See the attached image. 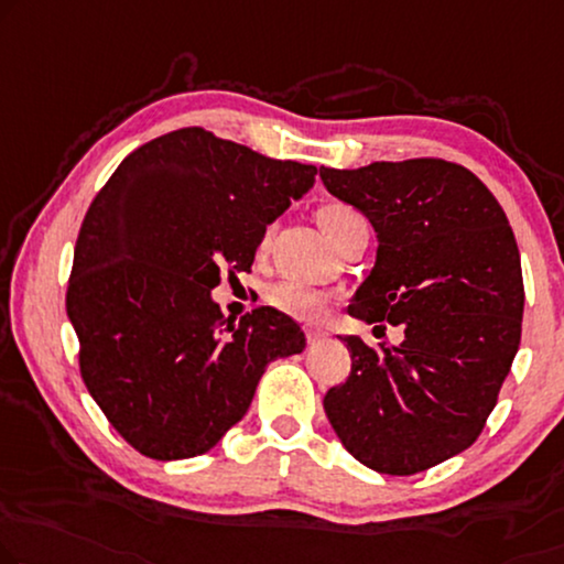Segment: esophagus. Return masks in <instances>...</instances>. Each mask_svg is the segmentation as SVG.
Returning a JSON list of instances; mask_svg holds the SVG:
<instances>
[{
	"label": "esophagus",
	"mask_w": 564,
	"mask_h": 564,
	"mask_svg": "<svg viewBox=\"0 0 564 564\" xmlns=\"http://www.w3.org/2000/svg\"><path fill=\"white\" fill-rule=\"evenodd\" d=\"M324 336H326V332H324V329H306V341H308V344L322 341Z\"/></svg>",
	"instance_id": "obj_1"
}]
</instances>
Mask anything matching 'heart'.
<instances>
[{
  "label": "heart",
  "instance_id": "heart-1",
  "mask_svg": "<svg viewBox=\"0 0 564 564\" xmlns=\"http://www.w3.org/2000/svg\"><path fill=\"white\" fill-rule=\"evenodd\" d=\"M318 223H322L324 232L329 235L334 242H339L344 235L355 228V225L365 223V217L359 215L357 209H351L347 205H336L334 202V205H324L318 209ZM271 232H273V225H268L258 240V250L268 248V242H271ZM265 299L275 311H281V314L304 324L322 322L326 308L332 304V296L326 291L314 289V285L296 283V281H281L271 285V291H268Z\"/></svg>",
  "mask_w": 564,
  "mask_h": 564
}]
</instances>
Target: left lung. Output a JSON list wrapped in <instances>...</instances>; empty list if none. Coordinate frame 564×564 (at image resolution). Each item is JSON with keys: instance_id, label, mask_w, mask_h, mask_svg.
I'll list each match as a JSON object with an SVG mask.
<instances>
[{"instance_id": "8db88e82", "label": "left lung", "mask_w": 564, "mask_h": 564, "mask_svg": "<svg viewBox=\"0 0 564 564\" xmlns=\"http://www.w3.org/2000/svg\"><path fill=\"white\" fill-rule=\"evenodd\" d=\"M322 182L380 240L349 314L405 332L377 349L341 336L351 372L326 392V417L359 464L413 476L466 451L497 405L522 339L514 232L489 187L445 159L322 166Z\"/></svg>"}]
</instances>
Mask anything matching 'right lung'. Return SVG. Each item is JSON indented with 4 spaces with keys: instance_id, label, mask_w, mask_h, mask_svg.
Here are the masks:
<instances>
[{
    "instance_id": "obj_1",
    "label": "right lung",
    "mask_w": 564,
    "mask_h": 564,
    "mask_svg": "<svg viewBox=\"0 0 564 564\" xmlns=\"http://www.w3.org/2000/svg\"><path fill=\"white\" fill-rule=\"evenodd\" d=\"M314 176L189 126L131 151L90 202L65 306L90 398L141 456L207 453L265 367L306 347L291 316L258 306L230 322L209 291L225 268L250 271L265 225Z\"/></svg>"
}]
</instances>
